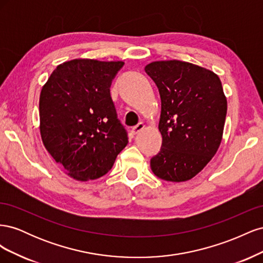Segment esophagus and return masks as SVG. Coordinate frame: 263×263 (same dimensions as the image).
<instances>
[{
	"instance_id": "obj_1",
	"label": "esophagus",
	"mask_w": 263,
	"mask_h": 263,
	"mask_svg": "<svg viewBox=\"0 0 263 263\" xmlns=\"http://www.w3.org/2000/svg\"><path fill=\"white\" fill-rule=\"evenodd\" d=\"M145 128V124L144 123H138L136 126H134L133 128H132V133L134 134V135H136V134H138L141 129H144Z\"/></svg>"
}]
</instances>
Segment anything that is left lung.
<instances>
[{
  "label": "left lung",
  "mask_w": 263,
  "mask_h": 263,
  "mask_svg": "<svg viewBox=\"0 0 263 263\" xmlns=\"http://www.w3.org/2000/svg\"><path fill=\"white\" fill-rule=\"evenodd\" d=\"M145 71L161 99L162 145L151 158V170L164 181H187L220 145L227 113L221 82L213 71L180 60L151 62Z\"/></svg>",
  "instance_id": "8db88e82"
}]
</instances>
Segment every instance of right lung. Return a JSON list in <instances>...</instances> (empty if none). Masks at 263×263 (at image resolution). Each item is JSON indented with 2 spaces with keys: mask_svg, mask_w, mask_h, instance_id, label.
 I'll return each mask as SVG.
<instances>
[{
  "mask_svg": "<svg viewBox=\"0 0 263 263\" xmlns=\"http://www.w3.org/2000/svg\"><path fill=\"white\" fill-rule=\"evenodd\" d=\"M123 66V61H67L53 70L42 89L44 146L78 181L104 176L128 144L109 91Z\"/></svg>",
  "mask_w": 263,
  "mask_h": 263,
  "instance_id": "right-lung-1",
  "label": "right lung"
}]
</instances>
